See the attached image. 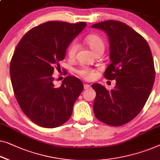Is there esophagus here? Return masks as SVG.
I'll use <instances>...</instances> for the list:
<instances>
[{
	"instance_id": "1",
	"label": "esophagus",
	"mask_w": 160,
	"mask_h": 160,
	"mask_svg": "<svg viewBox=\"0 0 160 160\" xmlns=\"http://www.w3.org/2000/svg\"><path fill=\"white\" fill-rule=\"evenodd\" d=\"M89 88H90V85L87 84H84V89H89Z\"/></svg>"
}]
</instances>
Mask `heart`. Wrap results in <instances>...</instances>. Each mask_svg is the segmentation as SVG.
<instances>
[{
    "instance_id": "heart-1",
    "label": "heart",
    "mask_w": 160,
    "mask_h": 160,
    "mask_svg": "<svg viewBox=\"0 0 160 160\" xmlns=\"http://www.w3.org/2000/svg\"><path fill=\"white\" fill-rule=\"evenodd\" d=\"M84 41L87 45L89 46L90 49L94 53L99 52H103L105 48V44L102 39L97 34H89L84 39ZM78 44L76 41H73L68 47L67 48V55L70 58L75 57L78 50ZM76 73L79 75L81 77L86 80H92L94 77V71L93 69L88 68L86 66H82L80 68L76 71Z\"/></svg>"
}]
</instances>
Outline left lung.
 <instances>
[{
    "instance_id": "1",
    "label": "left lung",
    "mask_w": 160,
    "mask_h": 160,
    "mask_svg": "<svg viewBox=\"0 0 160 160\" xmlns=\"http://www.w3.org/2000/svg\"><path fill=\"white\" fill-rule=\"evenodd\" d=\"M92 27L108 34L111 63L104 75L116 82L111 91L99 84L92 85L96 92L94 115L109 126H122L138 115L152 92L155 69L151 50L142 35L118 21L108 20Z\"/></svg>"
}]
</instances>
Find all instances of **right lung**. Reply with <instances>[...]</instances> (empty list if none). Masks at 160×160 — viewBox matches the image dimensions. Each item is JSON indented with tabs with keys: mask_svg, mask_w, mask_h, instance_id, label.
I'll return each instance as SVG.
<instances>
[{
	"mask_svg": "<svg viewBox=\"0 0 160 160\" xmlns=\"http://www.w3.org/2000/svg\"><path fill=\"white\" fill-rule=\"evenodd\" d=\"M86 25L45 22L27 32L16 48L10 63L13 92L23 112L38 126L58 127L72 115L84 85L68 76L56 87L52 73L64 59L69 44Z\"/></svg>",
	"mask_w": 160,
	"mask_h": 160,
	"instance_id": "right-lung-1",
	"label": "right lung"
}]
</instances>
